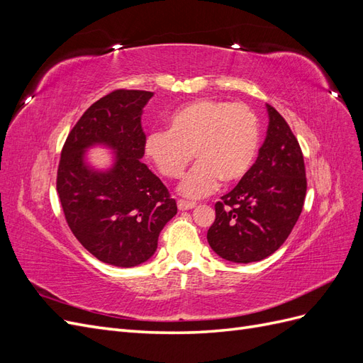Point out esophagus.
Here are the masks:
<instances>
[{
	"instance_id": "1",
	"label": "esophagus",
	"mask_w": 363,
	"mask_h": 363,
	"mask_svg": "<svg viewBox=\"0 0 363 363\" xmlns=\"http://www.w3.org/2000/svg\"><path fill=\"white\" fill-rule=\"evenodd\" d=\"M177 207H179V211H191V208L196 207V204H195V203H191V201L179 200V201H177Z\"/></svg>"
}]
</instances>
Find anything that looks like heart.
I'll return each instance as SVG.
<instances>
[{
    "label": "heart",
    "instance_id": "obj_1",
    "mask_svg": "<svg viewBox=\"0 0 363 363\" xmlns=\"http://www.w3.org/2000/svg\"><path fill=\"white\" fill-rule=\"evenodd\" d=\"M168 123L169 130L147 136L144 150L168 179H179L195 152L199 163L179 188L188 199L212 194L221 179L239 182L255 163L260 125L256 113L245 104L203 98L179 107Z\"/></svg>",
    "mask_w": 363,
    "mask_h": 363
}]
</instances>
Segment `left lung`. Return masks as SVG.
Returning a JSON list of instances; mask_svg holds the SVG:
<instances>
[{"instance_id":"obj_1","label":"left lung","mask_w":363,"mask_h":363,"mask_svg":"<svg viewBox=\"0 0 363 363\" xmlns=\"http://www.w3.org/2000/svg\"><path fill=\"white\" fill-rule=\"evenodd\" d=\"M268 130L259 157L233 191L215 204L207 242L219 257L259 262L277 251L303 211L306 169L303 152L286 121L267 104Z\"/></svg>"}]
</instances>
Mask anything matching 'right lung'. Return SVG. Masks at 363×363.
Masks as SVG:
<instances>
[{
    "label": "right lung",
    "mask_w": 363,
    "mask_h": 363,
    "mask_svg": "<svg viewBox=\"0 0 363 363\" xmlns=\"http://www.w3.org/2000/svg\"><path fill=\"white\" fill-rule=\"evenodd\" d=\"M152 95L121 89L94 103L71 130L59 163L57 194L71 232L98 260L119 268L151 259L177 213L168 189L140 160L142 111ZM95 147L113 155L107 167L86 156Z\"/></svg>",
    "instance_id": "obj_1"
}]
</instances>
